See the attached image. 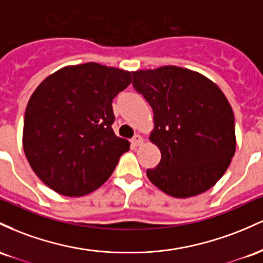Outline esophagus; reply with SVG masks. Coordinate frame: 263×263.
I'll return each instance as SVG.
<instances>
[{
	"label": "esophagus",
	"instance_id": "34e87169",
	"mask_svg": "<svg viewBox=\"0 0 263 263\" xmlns=\"http://www.w3.org/2000/svg\"><path fill=\"white\" fill-rule=\"evenodd\" d=\"M132 144L134 146L141 145V144H143V138H141L140 135H134V137H133V139H132Z\"/></svg>",
	"mask_w": 263,
	"mask_h": 263
}]
</instances>
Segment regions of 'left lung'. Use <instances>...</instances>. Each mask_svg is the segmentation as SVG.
I'll return each instance as SVG.
<instances>
[{"instance_id": "1", "label": "left lung", "mask_w": 263, "mask_h": 263, "mask_svg": "<svg viewBox=\"0 0 263 263\" xmlns=\"http://www.w3.org/2000/svg\"><path fill=\"white\" fill-rule=\"evenodd\" d=\"M133 73V87L154 113L150 141L161 160L146 175L174 197L196 196L214 186L235 155V117L214 82L186 68L164 66Z\"/></svg>"}]
</instances>
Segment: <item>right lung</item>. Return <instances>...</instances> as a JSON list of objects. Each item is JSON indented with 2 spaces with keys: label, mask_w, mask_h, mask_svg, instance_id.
<instances>
[{
  "label": "right lung",
  "mask_w": 263,
  "mask_h": 263,
  "mask_svg": "<svg viewBox=\"0 0 263 263\" xmlns=\"http://www.w3.org/2000/svg\"><path fill=\"white\" fill-rule=\"evenodd\" d=\"M130 83V72L89 62L38 85L26 108L23 150L47 186L83 196L107 181L130 145L111 129V102Z\"/></svg>",
  "instance_id": "add662e5"
}]
</instances>
